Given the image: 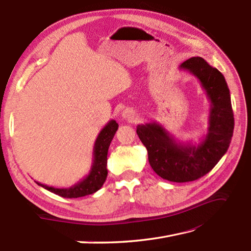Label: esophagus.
<instances>
[{
    "mask_svg": "<svg viewBox=\"0 0 251 251\" xmlns=\"http://www.w3.org/2000/svg\"><path fill=\"white\" fill-rule=\"evenodd\" d=\"M122 119L123 120H127V121H135V119H136V112H135V110L127 107V109H125L124 111L122 112Z\"/></svg>",
    "mask_w": 251,
    "mask_h": 251,
    "instance_id": "obj_1",
    "label": "esophagus"
}]
</instances>
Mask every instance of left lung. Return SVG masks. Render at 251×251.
Here are the masks:
<instances>
[{
	"mask_svg": "<svg viewBox=\"0 0 251 251\" xmlns=\"http://www.w3.org/2000/svg\"><path fill=\"white\" fill-rule=\"evenodd\" d=\"M199 80L210 101L208 130L199 144L176 139L158 122L137 126V135L148 151L151 168L163 179L186 183L212 170L226 153L234 130V114L227 83L217 68L202 57L180 64Z\"/></svg>",
	"mask_w": 251,
	"mask_h": 251,
	"instance_id": "1",
	"label": "left lung"
}]
</instances>
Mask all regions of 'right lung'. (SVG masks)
<instances>
[{
  "instance_id": "1",
  "label": "right lung",
  "mask_w": 251,
  "mask_h": 251,
  "mask_svg": "<svg viewBox=\"0 0 251 251\" xmlns=\"http://www.w3.org/2000/svg\"><path fill=\"white\" fill-rule=\"evenodd\" d=\"M117 128H119V124H117L116 121L111 120L99 132L95 146H93V159L89 174L80 181H78L77 184L68 188H55L52 187V186L38 183V181H36V183L44 189L51 191V193L57 196H61L63 198H79L83 197V196L95 194L96 191L102 187L106 179L107 151H109L110 144Z\"/></svg>"
}]
</instances>
